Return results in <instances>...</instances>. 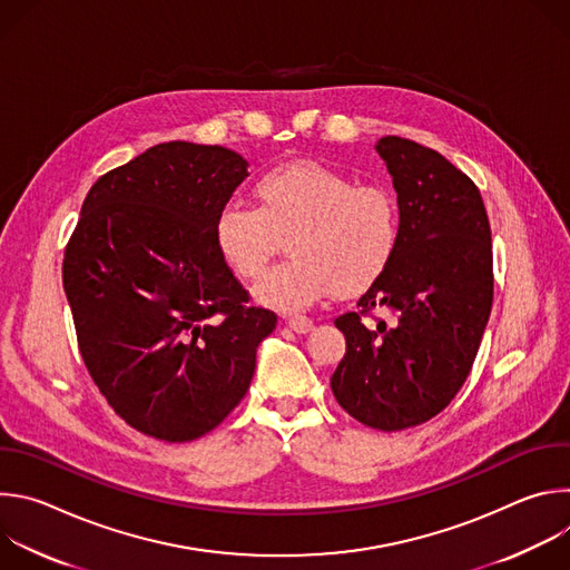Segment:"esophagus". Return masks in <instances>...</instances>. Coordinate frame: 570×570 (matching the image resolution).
Here are the masks:
<instances>
[{"label":"esophagus","mask_w":570,"mask_h":570,"mask_svg":"<svg viewBox=\"0 0 570 570\" xmlns=\"http://www.w3.org/2000/svg\"><path fill=\"white\" fill-rule=\"evenodd\" d=\"M286 324H288V327H291L295 334H306V332H311V327H313V320L306 317V315H291V317L286 320Z\"/></svg>","instance_id":"esophagus-1"}]
</instances>
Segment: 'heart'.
I'll return each instance as SVG.
<instances>
[{"label": "heart", "mask_w": 570, "mask_h": 570, "mask_svg": "<svg viewBox=\"0 0 570 570\" xmlns=\"http://www.w3.org/2000/svg\"><path fill=\"white\" fill-rule=\"evenodd\" d=\"M257 207L232 198L214 216V243L240 279H255L291 236V262L255 286V297L277 308H302L330 295L367 291L392 264L399 238V203L381 185L317 161H297L264 174Z\"/></svg>", "instance_id": "1"}]
</instances>
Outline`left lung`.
I'll return each instance as SVG.
<instances>
[{
	"label": "left lung",
	"instance_id": "obj_1",
	"mask_svg": "<svg viewBox=\"0 0 570 570\" xmlns=\"http://www.w3.org/2000/svg\"><path fill=\"white\" fill-rule=\"evenodd\" d=\"M396 191L401 238L387 271L336 317L347 350L332 390L376 431H403L442 413L475 361L492 313V229L478 187L433 148L381 137ZM372 309L393 315L374 328Z\"/></svg>",
	"mask_w": 570,
	"mask_h": 570
}]
</instances>
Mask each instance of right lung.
<instances>
[{"instance_id":"1","label":"right lung","mask_w":570,"mask_h":570,"mask_svg":"<svg viewBox=\"0 0 570 570\" xmlns=\"http://www.w3.org/2000/svg\"><path fill=\"white\" fill-rule=\"evenodd\" d=\"M246 178L229 148L157 144L92 185L65 248L80 356L115 413L155 440L216 429L277 324L214 243V216Z\"/></svg>"}]
</instances>
